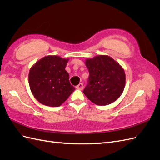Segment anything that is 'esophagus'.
Listing matches in <instances>:
<instances>
[{
  "label": "esophagus",
  "mask_w": 160,
  "mask_h": 160,
  "mask_svg": "<svg viewBox=\"0 0 160 160\" xmlns=\"http://www.w3.org/2000/svg\"><path fill=\"white\" fill-rule=\"evenodd\" d=\"M76 88L77 89H78V90H82L83 89V84L82 83H80L78 85L76 86Z\"/></svg>",
  "instance_id": "34e87169"
}]
</instances>
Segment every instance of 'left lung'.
I'll use <instances>...</instances> for the list:
<instances>
[{
    "label": "left lung",
    "mask_w": 160,
    "mask_h": 160,
    "mask_svg": "<svg viewBox=\"0 0 160 160\" xmlns=\"http://www.w3.org/2000/svg\"><path fill=\"white\" fill-rule=\"evenodd\" d=\"M89 72L88 84L84 94L98 105L116 101L124 91L126 75L121 65L108 55H97L85 60Z\"/></svg>",
    "instance_id": "left-lung-1"
}]
</instances>
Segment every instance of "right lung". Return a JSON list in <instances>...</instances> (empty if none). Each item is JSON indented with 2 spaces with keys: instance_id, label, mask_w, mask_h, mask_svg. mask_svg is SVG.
Listing matches in <instances>:
<instances>
[{
  "instance_id": "add662e5",
  "label": "right lung",
  "mask_w": 160,
  "mask_h": 160,
  "mask_svg": "<svg viewBox=\"0 0 160 160\" xmlns=\"http://www.w3.org/2000/svg\"><path fill=\"white\" fill-rule=\"evenodd\" d=\"M69 58L48 55L32 65L28 81L32 95L40 103L59 107L68 99L75 88L69 83L65 66Z\"/></svg>"
}]
</instances>
